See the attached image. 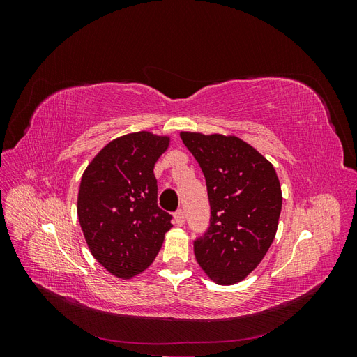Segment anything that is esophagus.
Returning <instances> with one entry per match:
<instances>
[{
	"mask_svg": "<svg viewBox=\"0 0 357 357\" xmlns=\"http://www.w3.org/2000/svg\"><path fill=\"white\" fill-rule=\"evenodd\" d=\"M174 223H176L177 226H183V225H185V211H183V210L176 211V214H174Z\"/></svg>",
	"mask_w": 357,
	"mask_h": 357,
	"instance_id": "34e87169",
	"label": "esophagus"
}]
</instances>
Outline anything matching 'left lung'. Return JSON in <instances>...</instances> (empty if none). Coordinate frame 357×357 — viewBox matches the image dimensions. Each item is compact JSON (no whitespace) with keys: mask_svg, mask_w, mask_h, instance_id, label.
Here are the masks:
<instances>
[{"mask_svg":"<svg viewBox=\"0 0 357 357\" xmlns=\"http://www.w3.org/2000/svg\"><path fill=\"white\" fill-rule=\"evenodd\" d=\"M207 183L210 226L193 252L214 283H240L261 264L275 238L282 213L277 172L238 137L180 132Z\"/></svg>","mask_w":357,"mask_h":357,"instance_id":"1","label":"left lung"}]
</instances>
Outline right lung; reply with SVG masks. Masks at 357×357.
<instances>
[{
    "mask_svg": "<svg viewBox=\"0 0 357 357\" xmlns=\"http://www.w3.org/2000/svg\"><path fill=\"white\" fill-rule=\"evenodd\" d=\"M169 137L139 131L107 144L84 169L77 214L92 256L119 278L152 265L172 215L158 207L153 168Z\"/></svg>",
    "mask_w": 357,
    "mask_h": 357,
    "instance_id": "obj_1",
    "label": "right lung"
}]
</instances>
